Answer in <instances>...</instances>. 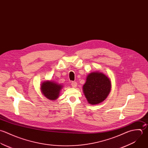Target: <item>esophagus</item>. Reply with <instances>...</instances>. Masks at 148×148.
Wrapping results in <instances>:
<instances>
[{"instance_id": "esophagus-1", "label": "esophagus", "mask_w": 148, "mask_h": 148, "mask_svg": "<svg viewBox=\"0 0 148 148\" xmlns=\"http://www.w3.org/2000/svg\"><path fill=\"white\" fill-rule=\"evenodd\" d=\"M71 85L72 86V87L73 88H75L77 87V83L76 82H72L71 83Z\"/></svg>"}]
</instances>
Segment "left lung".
<instances>
[{
    "instance_id": "1",
    "label": "left lung",
    "mask_w": 148,
    "mask_h": 148,
    "mask_svg": "<svg viewBox=\"0 0 148 148\" xmlns=\"http://www.w3.org/2000/svg\"><path fill=\"white\" fill-rule=\"evenodd\" d=\"M111 87L109 77L101 72H94L87 76L83 90L88 102L94 105L101 103L107 98Z\"/></svg>"
}]
</instances>
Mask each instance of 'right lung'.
Masks as SVG:
<instances>
[{
  "instance_id": "obj_1",
  "label": "right lung",
  "mask_w": 148,
  "mask_h": 148,
  "mask_svg": "<svg viewBox=\"0 0 148 148\" xmlns=\"http://www.w3.org/2000/svg\"><path fill=\"white\" fill-rule=\"evenodd\" d=\"M62 86L52 81H45L41 86V90L47 98L54 100L58 98Z\"/></svg>"
}]
</instances>
